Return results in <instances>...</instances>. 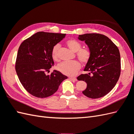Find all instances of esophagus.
I'll list each match as a JSON object with an SVG mask.
<instances>
[{"label":"esophagus","mask_w":134,"mask_h":134,"mask_svg":"<svg viewBox=\"0 0 134 134\" xmlns=\"http://www.w3.org/2000/svg\"><path fill=\"white\" fill-rule=\"evenodd\" d=\"M69 79H70V80H75V81H76V80H77V79L75 77H69Z\"/></svg>","instance_id":"obj_1"}]
</instances>
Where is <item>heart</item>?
<instances>
[{
    "label": "heart",
    "mask_w": 134,
    "mask_h": 134,
    "mask_svg": "<svg viewBox=\"0 0 134 134\" xmlns=\"http://www.w3.org/2000/svg\"><path fill=\"white\" fill-rule=\"evenodd\" d=\"M66 44L71 50L76 52L78 59L83 63H88L91 57V51L88 48H82V46L78 40L70 39L66 42ZM60 48V44L57 43L54 46L51 50V56L53 59L57 60L58 52ZM81 67L78 61H65L58 64V70L64 75L68 76L75 75Z\"/></svg>",
    "instance_id": "obj_1"
}]
</instances>
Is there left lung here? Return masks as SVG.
<instances>
[{"label":"left lung","mask_w":134,"mask_h":134,"mask_svg":"<svg viewBox=\"0 0 134 134\" xmlns=\"http://www.w3.org/2000/svg\"><path fill=\"white\" fill-rule=\"evenodd\" d=\"M78 39L85 41L91 51V58L84 70L89 73L77 77L87 85L83 94L92 99L103 97L113 90L119 78L121 65L119 49L102 34H86L79 35Z\"/></svg>","instance_id":"1"}]
</instances>
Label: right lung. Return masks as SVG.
Returning <instances> with one entry per match:
<instances>
[{"label":"right lung","instance_id":"add662e5","mask_svg":"<svg viewBox=\"0 0 134 134\" xmlns=\"http://www.w3.org/2000/svg\"><path fill=\"white\" fill-rule=\"evenodd\" d=\"M66 34L38 32L21 43L18 49L15 70L21 85L27 92L37 98H47L57 91L67 76L60 72L49 71L54 62L51 56L54 46Z\"/></svg>","mask_w":134,"mask_h":134}]
</instances>
